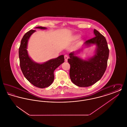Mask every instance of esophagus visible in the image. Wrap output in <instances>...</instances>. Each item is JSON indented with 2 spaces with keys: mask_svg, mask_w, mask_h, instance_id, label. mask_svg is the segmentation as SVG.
Returning <instances> with one entry per match:
<instances>
[{
  "mask_svg": "<svg viewBox=\"0 0 127 127\" xmlns=\"http://www.w3.org/2000/svg\"><path fill=\"white\" fill-rule=\"evenodd\" d=\"M68 58V57L67 55H64V59H65V60L66 61H67Z\"/></svg>",
  "mask_w": 127,
  "mask_h": 127,
  "instance_id": "34e87169",
  "label": "esophagus"
}]
</instances>
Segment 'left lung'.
<instances>
[{
	"label": "left lung",
	"mask_w": 127,
	"mask_h": 127,
	"mask_svg": "<svg viewBox=\"0 0 127 127\" xmlns=\"http://www.w3.org/2000/svg\"><path fill=\"white\" fill-rule=\"evenodd\" d=\"M95 37L87 40V46L95 44V55L84 60L75 56L80 52L70 53L68 62L70 64V78L73 83L80 87H87L94 84L102 78L105 72L109 58V49L105 37L94 29Z\"/></svg>",
	"instance_id": "left-lung-1"
}]
</instances>
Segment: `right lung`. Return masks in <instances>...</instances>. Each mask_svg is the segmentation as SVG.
<instances>
[{
  "mask_svg": "<svg viewBox=\"0 0 127 127\" xmlns=\"http://www.w3.org/2000/svg\"><path fill=\"white\" fill-rule=\"evenodd\" d=\"M35 28L47 29L43 27ZM35 31V30H30L21 39L18 51L20 66L25 77L30 83L39 88H45L53 83L54 79V71L64 62V55H61L42 64L37 63L32 60L27 49L29 39Z\"/></svg>",
  "mask_w": 127,
  "mask_h": 127,
  "instance_id": "add662e5",
  "label": "right lung"
}]
</instances>
